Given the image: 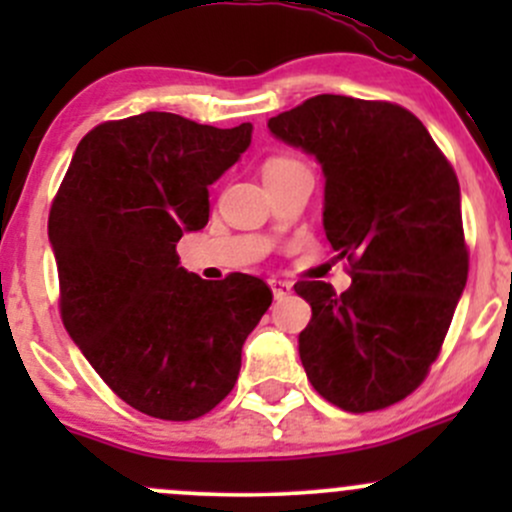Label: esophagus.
Masks as SVG:
<instances>
[{"mask_svg":"<svg viewBox=\"0 0 512 512\" xmlns=\"http://www.w3.org/2000/svg\"><path fill=\"white\" fill-rule=\"evenodd\" d=\"M270 287H272V294H275V299H285L287 294H292V282L270 280Z\"/></svg>","mask_w":512,"mask_h":512,"instance_id":"esophagus-1","label":"esophagus"}]
</instances>
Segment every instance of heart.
I'll return each instance as SVG.
<instances>
[{
  "label": "heart",
  "mask_w": 512,
  "mask_h": 512,
  "mask_svg": "<svg viewBox=\"0 0 512 512\" xmlns=\"http://www.w3.org/2000/svg\"><path fill=\"white\" fill-rule=\"evenodd\" d=\"M289 163H294V160H289V158H272V160H267V163H265V170L282 168V165H289Z\"/></svg>",
  "instance_id": "heart-1"
}]
</instances>
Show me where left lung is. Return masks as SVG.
<instances>
[{
    "instance_id": "8db88e82",
    "label": "left lung",
    "mask_w": 512,
    "mask_h": 512,
    "mask_svg": "<svg viewBox=\"0 0 512 512\" xmlns=\"http://www.w3.org/2000/svg\"><path fill=\"white\" fill-rule=\"evenodd\" d=\"M324 173V232L352 287L297 282L312 319L299 359L314 389L352 414L406 399L426 379L468 280L461 188L406 108L322 94L267 121Z\"/></svg>"
}]
</instances>
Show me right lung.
Here are the masks:
<instances>
[{
  "label": "right lung",
  "mask_w": 512,
  "mask_h": 512,
  "mask_svg": "<svg viewBox=\"0 0 512 512\" xmlns=\"http://www.w3.org/2000/svg\"><path fill=\"white\" fill-rule=\"evenodd\" d=\"M250 141L252 123L200 126L163 111L101 123L76 146L51 205L66 332L141 414L190 421L215 409L272 304L257 277L200 280L175 252L208 225V188Z\"/></svg>",
  "instance_id": "1"
}]
</instances>
